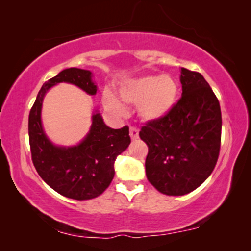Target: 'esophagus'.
<instances>
[{"label":"esophagus","instance_id":"obj_1","mask_svg":"<svg viewBox=\"0 0 251 251\" xmlns=\"http://www.w3.org/2000/svg\"><path fill=\"white\" fill-rule=\"evenodd\" d=\"M130 137H131V139H137L138 138V135H139V130L136 128V126H130Z\"/></svg>","mask_w":251,"mask_h":251}]
</instances>
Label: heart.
<instances>
[{
  "mask_svg": "<svg viewBox=\"0 0 251 251\" xmlns=\"http://www.w3.org/2000/svg\"><path fill=\"white\" fill-rule=\"evenodd\" d=\"M119 94L126 104L138 106V113L144 120L154 121L166 116L176 105L178 84L168 75H147L122 83ZM102 102L115 115H126L125 106L112 92H104Z\"/></svg>",
  "mask_w": 251,
  "mask_h": 251,
  "instance_id": "1",
  "label": "heart"
}]
</instances>
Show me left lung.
<instances>
[{
    "instance_id": "left-lung-1",
    "label": "left lung",
    "mask_w": 251,
    "mask_h": 251,
    "mask_svg": "<svg viewBox=\"0 0 251 251\" xmlns=\"http://www.w3.org/2000/svg\"><path fill=\"white\" fill-rule=\"evenodd\" d=\"M181 97L166 116L149 121L139 131L149 146L147 179L166 195H184L198 188L217 163L222 113L204 77L181 68Z\"/></svg>"
}]
</instances>
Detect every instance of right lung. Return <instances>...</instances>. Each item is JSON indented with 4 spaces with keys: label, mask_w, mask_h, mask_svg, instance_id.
<instances>
[{
    "label": "right lung",
    "mask_w": 251,
    "mask_h": 251,
    "mask_svg": "<svg viewBox=\"0 0 251 251\" xmlns=\"http://www.w3.org/2000/svg\"><path fill=\"white\" fill-rule=\"evenodd\" d=\"M60 82L77 85L89 95L97 92L91 72L75 67L61 71L42 85L28 118L32 161L37 174L52 190L74 200H90L99 197L113 180L116 156L131 142L129 126L108 128L100 114L95 113L90 131L77 146H54L43 131L41 108L47 91Z\"/></svg>",
    "instance_id": "add662e5"
}]
</instances>
